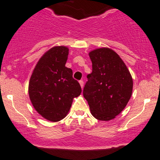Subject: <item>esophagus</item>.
<instances>
[{
    "mask_svg": "<svg viewBox=\"0 0 160 160\" xmlns=\"http://www.w3.org/2000/svg\"><path fill=\"white\" fill-rule=\"evenodd\" d=\"M79 83H80V86H81V88H82V87H83V85H84L83 80H80V81H79Z\"/></svg>",
    "mask_w": 160,
    "mask_h": 160,
    "instance_id": "34e87169",
    "label": "esophagus"
}]
</instances>
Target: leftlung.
I'll list each match as a JSON object with an SVG mask.
<instances>
[{"label":"left lung","mask_w":160,"mask_h":160,"mask_svg":"<svg viewBox=\"0 0 160 160\" xmlns=\"http://www.w3.org/2000/svg\"><path fill=\"white\" fill-rule=\"evenodd\" d=\"M92 62V72L83 96L91 114L97 120L114 119L125 108L133 91V79L126 65L112 48L102 47L88 53Z\"/></svg>","instance_id":"left-lung-1"}]
</instances>
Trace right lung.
Returning <instances> with one entry per match:
<instances>
[{"instance_id":"right-lung-1","label":"right lung","mask_w":160,"mask_h":160,"mask_svg":"<svg viewBox=\"0 0 160 160\" xmlns=\"http://www.w3.org/2000/svg\"><path fill=\"white\" fill-rule=\"evenodd\" d=\"M68 47L56 46L40 58L30 78L29 96L34 108L44 119L58 122L67 116L81 87L66 67Z\"/></svg>"}]
</instances>
